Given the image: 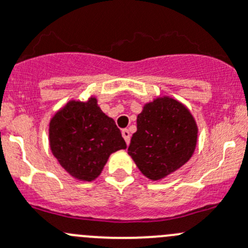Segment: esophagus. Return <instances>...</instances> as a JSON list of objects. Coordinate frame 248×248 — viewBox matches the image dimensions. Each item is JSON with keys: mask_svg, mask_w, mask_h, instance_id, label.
I'll return each instance as SVG.
<instances>
[{"mask_svg": "<svg viewBox=\"0 0 248 248\" xmlns=\"http://www.w3.org/2000/svg\"><path fill=\"white\" fill-rule=\"evenodd\" d=\"M122 137L124 138V140H126V143L128 144L129 143V138H131V133H129L128 129H122Z\"/></svg>", "mask_w": 248, "mask_h": 248, "instance_id": "esophagus-1", "label": "esophagus"}]
</instances>
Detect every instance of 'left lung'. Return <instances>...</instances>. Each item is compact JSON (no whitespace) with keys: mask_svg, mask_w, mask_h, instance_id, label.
Here are the masks:
<instances>
[{"mask_svg":"<svg viewBox=\"0 0 248 248\" xmlns=\"http://www.w3.org/2000/svg\"><path fill=\"white\" fill-rule=\"evenodd\" d=\"M198 126L190 111L169 96L155 99L137 116L128 155L148 179L160 180L193 155Z\"/></svg>","mask_w":248,"mask_h":248,"instance_id":"1","label":"left lung"}]
</instances>
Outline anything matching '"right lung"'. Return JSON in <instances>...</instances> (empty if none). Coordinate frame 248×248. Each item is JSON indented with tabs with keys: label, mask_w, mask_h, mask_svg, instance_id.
I'll return each instance as SVG.
<instances>
[{
	"label": "right lung",
	"mask_w": 248,
	"mask_h": 248,
	"mask_svg": "<svg viewBox=\"0 0 248 248\" xmlns=\"http://www.w3.org/2000/svg\"><path fill=\"white\" fill-rule=\"evenodd\" d=\"M49 146L60 166L84 182L96 179L111 153L127 147L119 127L93 96L85 102L71 100L53 116Z\"/></svg>",
	"instance_id": "1"
}]
</instances>
